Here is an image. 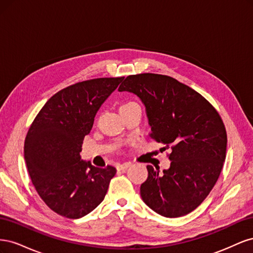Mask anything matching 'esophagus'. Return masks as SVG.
Here are the masks:
<instances>
[{
    "mask_svg": "<svg viewBox=\"0 0 253 253\" xmlns=\"http://www.w3.org/2000/svg\"><path fill=\"white\" fill-rule=\"evenodd\" d=\"M129 166H131V164H129V163H126V164H122V165H117L116 166V169L118 171H124V170H126Z\"/></svg>",
    "mask_w": 253,
    "mask_h": 253,
    "instance_id": "34e87169",
    "label": "esophagus"
}]
</instances>
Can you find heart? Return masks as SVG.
<instances>
[{"instance_id": "b5f03b06", "label": "heart", "mask_w": 253, "mask_h": 253, "mask_svg": "<svg viewBox=\"0 0 253 253\" xmlns=\"http://www.w3.org/2000/svg\"><path fill=\"white\" fill-rule=\"evenodd\" d=\"M136 104H137V103H135V102H127V103L124 104V105H121V106H120V109H126V108H128V106L136 105Z\"/></svg>"}]
</instances>
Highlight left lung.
Here are the masks:
<instances>
[{"label":"left lung","mask_w":253,"mask_h":253,"mask_svg":"<svg viewBox=\"0 0 253 253\" xmlns=\"http://www.w3.org/2000/svg\"><path fill=\"white\" fill-rule=\"evenodd\" d=\"M118 90L140 99L150 136L172 150L169 169L160 173L147 166L142 201L165 217L192 212L216 183L226 158L227 133L218 113L196 90L169 76H127Z\"/></svg>","instance_id":"obj_1"}]
</instances>
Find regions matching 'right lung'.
<instances>
[{
    "instance_id": "1",
    "label": "right lung",
    "mask_w": 253,
    "mask_h": 253,
    "mask_svg": "<svg viewBox=\"0 0 253 253\" xmlns=\"http://www.w3.org/2000/svg\"><path fill=\"white\" fill-rule=\"evenodd\" d=\"M124 80L99 78L61 89L44 104L24 144L28 173L38 194L60 215L85 216L104 200L116 169L82 160L84 136L97 112Z\"/></svg>"
}]
</instances>
